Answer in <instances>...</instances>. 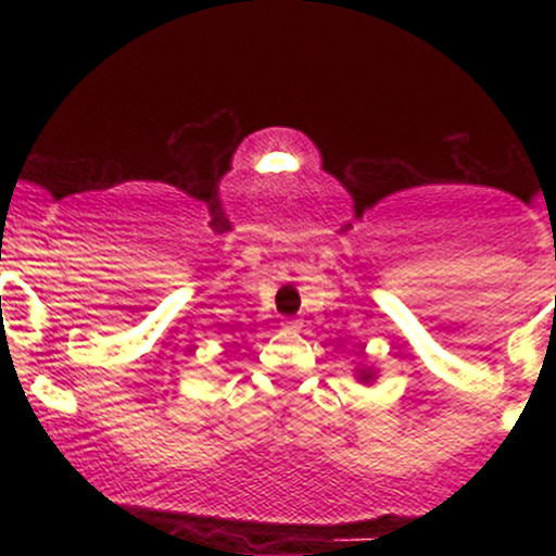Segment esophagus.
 Instances as JSON below:
<instances>
[{
	"mask_svg": "<svg viewBox=\"0 0 556 556\" xmlns=\"http://www.w3.org/2000/svg\"><path fill=\"white\" fill-rule=\"evenodd\" d=\"M282 329H285V331H298V329H300V321H298V318H285Z\"/></svg>",
	"mask_w": 556,
	"mask_h": 556,
	"instance_id": "obj_1",
	"label": "esophagus"
}]
</instances>
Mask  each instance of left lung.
Listing matches in <instances>:
<instances>
[{"label":"left lung","instance_id":"left-lung-1","mask_svg":"<svg viewBox=\"0 0 556 556\" xmlns=\"http://www.w3.org/2000/svg\"><path fill=\"white\" fill-rule=\"evenodd\" d=\"M358 376H361V381H371L374 379V371H371V368H368V371H361Z\"/></svg>","mask_w":556,"mask_h":556}]
</instances>
